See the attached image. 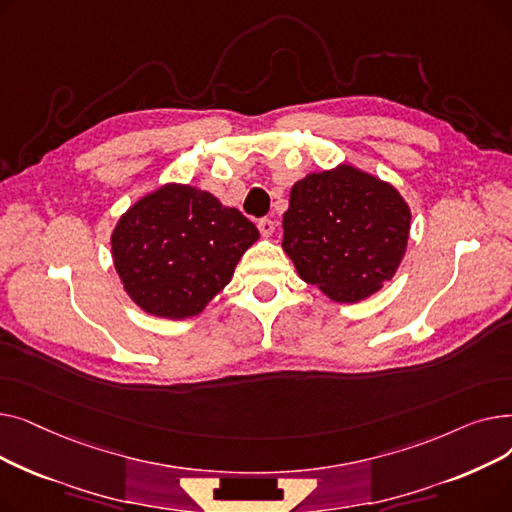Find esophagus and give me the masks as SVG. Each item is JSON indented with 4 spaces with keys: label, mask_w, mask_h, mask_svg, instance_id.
Returning a JSON list of instances; mask_svg holds the SVG:
<instances>
[{
    "label": "esophagus",
    "mask_w": 512,
    "mask_h": 512,
    "mask_svg": "<svg viewBox=\"0 0 512 512\" xmlns=\"http://www.w3.org/2000/svg\"><path fill=\"white\" fill-rule=\"evenodd\" d=\"M257 228H259V232H261L263 238H270V236L274 234V230H276V224H274L270 218H263V220H259Z\"/></svg>",
    "instance_id": "1"
}]
</instances>
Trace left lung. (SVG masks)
Wrapping results in <instances>:
<instances>
[{"mask_svg": "<svg viewBox=\"0 0 512 512\" xmlns=\"http://www.w3.org/2000/svg\"><path fill=\"white\" fill-rule=\"evenodd\" d=\"M411 207L398 188L353 164L290 188L282 249L299 278L334 303H359L392 280L407 253Z\"/></svg>", "mask_w": 512, "mask_h": 512, "instance_id": "left-lung-1", "label": "left lung"}]
</instances>
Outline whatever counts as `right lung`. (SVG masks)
<instances>
[{
    "instance_id": "1",
    "label": "right lung",
    "mask_w": 512,
    "mask_h": 512,
    "mask_svg": "<svg viewBox=\"0 0 512 512\" xmlns=\"http://www.w3.org/2000/svg\"><path fill=\"white\" fill-rule=\"evenodd\" d=\"M259 230L191 184L168 182L134 201L112 232V259L130 301L149 315H199L230 284Z\"/></svg>"
}]
</instances>
